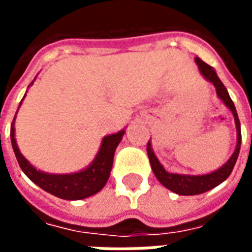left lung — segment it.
I'll list each match as a JSON object with an SVG mask.
<instances>
[{"label":"left lung","mask_w":252,"mask_h":252,"mask_svg":"<svg viewBox=\"0 0 252 252\" xmlns=\"http://www.w3.org/2000/svg\"><path fill=\"white\" fill-rule=\"evenodd\" d=\"M195 63L198 66V70L202 74V77L205 78L206 81L213 83V86L216 88V93L219 98L221 99L225 104L228 109L232 112L233 119H235V126H236V132H238V143H236V148L233 151L232 157L228 159L225 163L222 164L221 167L216 171H212L209 174L202 175H188V174H175V173H169L166 171L164 167L160 164L158 158L155 157V154L151 147V143L148 142L147 144V154L150 158V163H151V169H153L154 174L158 178V181L171 191H174L177 194L181 195H195L205 193L208 190L216 188L220 185L221 182L227 180L229 174L232 173V169L236 160H238L239 151H240V144H242V132H240V121H239L238 113H236V108L233 105L232 99L228 94L227 89L222 85L220 78L217 77L216 71L213 70V67L202 62L200 58H195Z\"/></svg>","instance_id":"8db88e82"}]
</instances>
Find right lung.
I'll use <instances>...</instances> for the list:
<instances>
[{
    "mask_svg": "<svg viewBox=\"0 0 252 252\" xmlns=\"http://www.w3.org/2000/svg\"><path fill=\"white\" fill-rule=\"evenodd\" d=\"M23 99H21V102H23ZM14 120H16V116H14L12 126H10L12 147H13L14 155L17 158L20 167L32 182H35L36 185L40 186L41 189L48 191L50 194L57 195L63 200H83V198H88L90 195L98 193L99 190L104 188L110 175L116 148L126 133L124 129L117 133H113V135L105 136L94 160L82 171L72 173V174H48V173H43L40 170L35 169L23 157V154L20 153L16 139H14Z\"/></svg>",
    "mask_w": 252,
    "mask_h": 252,
    "instance_id": "1",
    "label": "right lung"
}]
</instances>
